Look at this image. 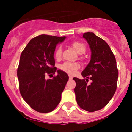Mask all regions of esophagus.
I'll list each match as a JSON object with an SVG mask.
<instances>
[{
	"instance_id": "34e87169",
	"label": "esophagus",
	"mask_w": 132,
	"mask_h": 132,
	"mask_svg": "<svg viewBox=\"0 0 132 132\" xmlns=\"http://www.w3.org/2000/svg\"><path fill=\"white\" fill-rule=\"evenodd\" d=\"M69 79H70V80H71V79H73V77H71V76H69Z\"/></svg>"
}]
</instances>
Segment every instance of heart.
<instances>
[{"label":"heart","mask_w":132,"mask_h":132,"mask_svg":"<svg viewBox=\"0 0 132 132\" xmlns=\"http://www.w3.org/2000/svg\"><path fill=\"white\" fill-rule=\"evenodd\" d=\"M72 46L79 54H85L87 50V47H86V45L80 41H74L73 43H72ZM62 47L61 46H58L55 51V57L57 59H61L62 56ZM80 68V65L78 62L66 61L60 66V70L66 73L73 75L77 73Z\"/></svg>","instance_id":"b5f03b06"}]
</instances>
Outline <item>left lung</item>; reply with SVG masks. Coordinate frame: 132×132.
<instances>
[{
	"label": "left lung",
	"mask_w": 132,
	"mask_h": 132,
	"mask_svg": "<svg viewBox=\"0 0 132 132\" xmlns=\"http://www.w3.org/2000/svg\"><path fill=\"white\" fill-rule=\"evenodd\" d=\"M91 50L89 64L82 73L84 79L75 77L74 91L80 107L89 112L101 110L115 94L118 70L115 56L105 41L93 32L84 33ZM92 80L90 85L88 79Z\"/></svg>",
	"instance_id": "1"
}]
</instances>
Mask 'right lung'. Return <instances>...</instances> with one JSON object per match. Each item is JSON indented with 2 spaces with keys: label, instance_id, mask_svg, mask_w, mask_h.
<instances>
[{
  "label": "right lung",
  "instance_id": "obj_1",
  "mask_svg": "<svg viewBox=\"0 0 132 132\" xmlns=\"http://www.w3.org/2000/svg\"><path fill=\"white\" fill-rule=\"evenodd\" d=\"M65 38L41 34L29 41L21 54L17 70L20 92L26 103L38 112H50L57 107L68 80V75L61 70L52 79H45L46 75L57 71L54 51Z\"/></svg>",
  "mask_w": 132,
  "mask_h": 132
}]
</instances>
